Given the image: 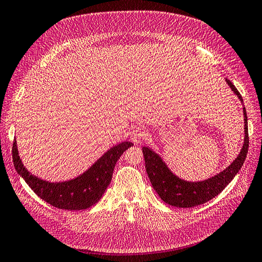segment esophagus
Masks as SVG:
<instances>
[{
    "instance_id": "esophagus-1",
    "label": "esophagus",
    "mask_w": 262,
    "mask_h": 262,
    "mask_svg": "<svg viewBox=\"0 0 262 262\" xmlns=\"http://www.w3.org/2000/svg\"><path fill=\"white\" fill-rule=\"evenodd\" d=\"M146 137L145 131L141 128H136L130 133V140L133 142L134 144H140L142 141Z\"/></svg>"
}]
</instances>
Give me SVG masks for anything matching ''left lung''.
<instances>
[{
    "mask_svg": "<svg viewBox=\"0 0 262 262\" xmlns=\"http://www.w3.org/2000/svg\"><path fill=\"white\" fill-rule=\"evenodd\" d=\"M226 83L243 102L239 92L237 91L232 82L226 78ZM243 109L245 139L241 153L227 168L209 179L193 182L181 179L167 167V165L162 160V157L155 153L153 149H150L148 146L142 147L145 161V169L150 184H152L154 190L165 203L177 208L196 207V205L203 204L213 199V198H215L234 179L244 165L249 146L247 114H246L245 107Z\"/></svg>",
    "mask_w": 262,
    "mask_h": 262,
    "instance_id": "8db88e82",
    "label": "left lung"
}]
</instances>
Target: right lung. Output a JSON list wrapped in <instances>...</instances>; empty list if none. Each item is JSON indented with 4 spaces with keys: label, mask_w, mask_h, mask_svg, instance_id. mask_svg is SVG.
I'll return each instance as SVG.
<instances>
[{
    "label": "right lung",
    "mask_w": 262,
    "mask_h": 262,
    "mask_svg": "<svg viewBox=\"0 0 262 262\" xmlns=\"http://www.w3.org/2000/svg\"><path fill=\"white\" fill-rule=\"evenodd\" d=\"M132 145L131 142H121L108 149L82 175L62 182H49L31 175L21 163L16 141L13 144V162L15 169L39 198L58 209L78 211L99 201L112 181L117 161Z\"/></svg>",
    "instance_id": "1"
}]
</instances>
